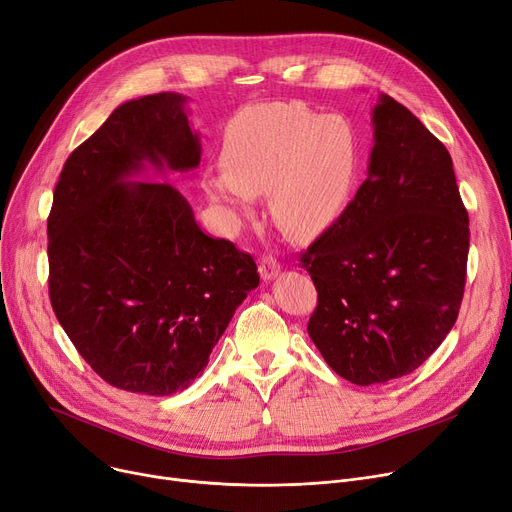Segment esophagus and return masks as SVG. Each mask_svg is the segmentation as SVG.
<instances>
[{"mask_svg":"<svg viewBox=\"0 0 512 512\" xmlns=\"http://www.w3.org/2000/svg\"><path fill=\"white\" fill-rule=\"evenodd\" d=\"M280 263L276 261V259H272V257H263L261 261H259V276L265 280V282H270V280H274L278 274H280Z\"/></svg>","mask_w":512,"mask_h":512,"instance_id":"obj_1","label":"esophagus"}]
</instances>
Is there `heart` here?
Here are the masks:
<instances>
[{
  "label": "heart",
  "mask_w": 512,
  "mask_h": 512,
  "mask_svg": "<svg viewBox=\"0 0 512 512\" xmlns=\"http://www.w3.org/2000/svg\"><path fill=\"white\" fill-rule=\"evenodd\" d=\"M224 168L207 193L240 211L270 195L274 224L305 240L328 230L353 197L361 143L351 120L303 103H263L240 112L224 139Z\"/></svg>",
  "instance_id": "b5f03b06"
}]
</instances>
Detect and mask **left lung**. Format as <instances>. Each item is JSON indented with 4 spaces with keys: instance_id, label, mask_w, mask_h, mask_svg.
Here are the masks:
<instances>
[{
    "instance_id": "left-lung-1",
    "label": "left lung",
    "mask_w": 512,
    "mask_h": 512,
    "mask_svg": "<svg viewBox=\"0 0 512 512\" xmlns=\"http://www.w3.org/2000/svg\"><path fill=\"white\" fill-rule=\"evenodd\" d=\"M367 180L303 255L317 288L307 332L357 386L415 371L459 317L469 218L448 149L390 95L371 110Z\"/></svg>"
}]
</instances>
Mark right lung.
I'll use <instances>...</instances> for the list:
<instances>
[{
    "mask_svg": "<svg viewBox=\"0 0 512 512\" xmlns=\"http://www.w3.org/2000/svg\"><path fill=\"white\" fill-rule=\"evenodd\" d=\"M186 101L118 105L66 159L47 220L49 299L64 332L107 384L149 396L191 386L259 286L253 257L205 234L166 182L201 161Z\"/></svg>",
    "mask_w": 512,
    "mask_h": 512,
    "instance_id": "add662e5",
    "label": "right lung"
}]
</instances>
